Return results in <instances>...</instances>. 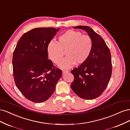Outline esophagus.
<instances>
[{
  "mask_svg": "<svg viewBox=\"0 0 130 130\" xmlns=\"http://www.w3.org/2000/svg\"><path fill=\"white\" fill-rule=\"evenodd\" d=\"M68 72V70H62V73H63V74H65L66 73H67Z\"/></svg>",
  "mask_w": 130,
  "mask_h": 130,
  "instance_id": "1",
  "label": "esophagus"
}]
</instances>
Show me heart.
I'll return each instance as SVG.
<instances>
[{
  "mask_svg": "<svg viewBox=\"0 0 130 130\" xmlns=\"http://www.w3.org/2000/svg\"><path fill=\"white\" fill-rule=\"evenodd\" d=\"M93 48L92 38L81 32L69 30L61 35L57 43L50 42L47 46L48 56L57 64L65 51L66 57L58 64L60 68L68 69L76 63H83L89 56Z\"/></svg>",
  "mask_w": 130,
  "mask_h": 130,
  "instance_id": "1",
  "label": "heart"
}]
</instances>
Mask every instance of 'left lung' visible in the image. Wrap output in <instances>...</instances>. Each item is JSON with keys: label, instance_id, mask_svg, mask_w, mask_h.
Wrapping results in <instances>:
<instances>
[{"label": "left lung", "instance_id": "8db88e82", "mask_svg": "<svg viewBox=\"0 0 130 130\" xmlns=\"http://www.w3.org/2000/svg\"><path fill=\"white\" fill-rule=\"evenodd\" d=\"M73 28L86 31L92 38L93 48L87 60L71 71L74 76L71 88L81 98L92 100L103 93L111 78V53L103 38L90 27L79 25Z\"/></svg>", "mask_w": 130, "mask_h": 130}]
</instances>
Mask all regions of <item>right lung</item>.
I'll return each instance as SVG.
<instances>
[{
    "label": "right lung",
    "mask_w": 130,
    "mask_h": 130,
    "mask_svg": "<svg viewBox=\"0 0 130 130\" xmlns=\"http://www.w3.org/2000/svg\"><path fill=\"white\" fill-rule=\"evenodd\" d=\"M60 29L39 27L19 39L12 58L15 84L26 99L36 103L48 100L54 93L62 70L48 59L47 46Z\"/></svg>",
    "instance_id": "1"
}]
</instances>
